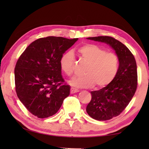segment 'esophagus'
<instances>
[{
  "instance_id": "34e87169",
  "label": "esophagus",
  "mask_w": 149,
  "mask_h": 149,
  "mask_svg": "<svg viewBox=\"0 0 149 149\" xmlns=\"http://www.w3.org/2000/svg\"><path fill=\"white\" fill-rule=\"evenodd\" d=\"M79 90H77V89H75V88H70V93H72V94L79 92Z\"/></svg>"
}]
</instances>
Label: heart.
<instances>
[{
	"label": "heart",
	"instance_id": "obj_1",
	"mask_svg": "<svg viewBox=\"0 0 149 149\" xmlns=\"http://www.w3.org/2000/svg\"><path fill=\"white\" fill-rule=\"evenodd\" d=\"M82 61L87 64L83 77L73 78L70 84L75 88H96L106 86L115 77L118 70L119 59L116 54L108 52L96 44L86 43L77 49ZM60 68L68 77L74 72L75 59L72 51L63 54L60 58Z\"/></svg>",
	"mask_w": 149,
	"mask_h": 149
}]
</instances>
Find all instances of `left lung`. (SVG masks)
<instances>
[{
	"mask_svg": "<svg viewBox=\"0 0 149 149\" xmlns=\"http://www.w3.org/2000/svg\"><path fill=\"white\" fill-rule=\"evenodd\" d=\"M87 39L109 44L118 57L119 66L115 77L106 87L91 91V99L86 107L87 113L93 119L110 120L125 109L136 92L138 86L136 62L127 47L111 36Z\"/></svg>",
	"mask_w": 149,
	"mask_h": 149,
	"instance_id": "1",
	"label": "left lung"
}]
</instances>
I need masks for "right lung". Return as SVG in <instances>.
Returning <instances> with one entry per match:
<instances>
[{
    "label": "right lung",
    "instance_id": "1",
    "mask_svg": "<svg viewBox=\"0 0 149 149\" xmlns=\"http://www.w3.org/2000/svg\"><path fill=\"white\" fill-rule=\"evenodd\" d=\"M78 38H41L28 46L15 68V90L21 102L39 118L58 111L70 95L60 68V58Z\"/></svg>",
    "mask_w": 149,
    "mask_h": 149
}]
</instances>
